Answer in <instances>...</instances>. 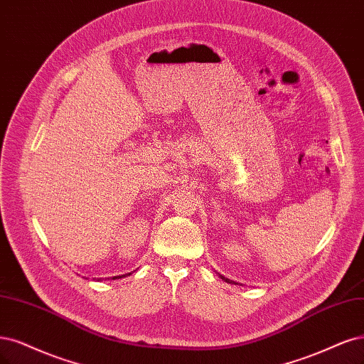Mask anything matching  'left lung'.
Wrapping results in <instances>:
<instances>
[{
  "instance_id": "obj_1",
  "label": "left lung",
  "mask_w": 364,
  "mask_h": 364,
  "mask_svg": "<svg viewBox=\"0 0 364 364\" xmlns=\"http://www.w3.org/2000/svg\"><path fill=\"white\" fill-rule=\"evenodd\" d=\"M220 277L224 280V282H228V283H235V282H232V280H229V279H225V277H223V275H220Z\"/></svg>"
}]
</instances>
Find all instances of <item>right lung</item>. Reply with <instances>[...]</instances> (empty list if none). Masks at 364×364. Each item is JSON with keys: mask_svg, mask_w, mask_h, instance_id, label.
Here are the masks:
<instances>
[{"mask_svg": "<svg viewBox=\"0 0 364 364\" xmlns=\"http://www.w3.org/2000/svg\"><path fill=\"white\" fill-rule=\"evenodd\" d=\"M132 272H128V274H123V275H116V277H112V280H116V279H123V277H127V275H131Z\"/></svg>", "mask_w": 364, "mask_h": 364, "instance_id": "obj_1", "label": "right lung"}]
</instances>
